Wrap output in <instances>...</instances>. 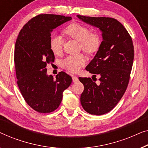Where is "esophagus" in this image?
Instances as JSON below:
<instances>
[{
    "label": "esophagus",
    "instance_id": "obj_1",
    "mask_svg": "<svg viewBox=\"0 0 148 148\" xmlns=\"http://www.w3.org/2000/svg\"><path fill=\"white\" fill-rule=\"evenodd\" d=\"M72 80H73L74 82H76L78 81V78L77 76H72Z\"/></svg>",
    "mask_w": 148,
    "mask_h": 148
}]
</instances>
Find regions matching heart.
<instances>
[{
  "instance_id": "1",
  "label": "heart",
  "mask_w": 148,
  "mask_h": 148,
  "mask_svg": "<svg viewBox=\"0 0 148 148\" xmlns=\"http://www.w3.org/2000/svg\"><path fill=\"white\" fill-rule=\"evenodd\" d=\"M65 34L80 42V49L87 53H92L99 49L101 37L96 32H90L86 26L80 23H72L64 29ZM64 40L60 35H53L49 41V47L55 55H59L63 50ZM86 58L82 54L69 56L62 60V68L71 72H77L86 63Z\"/></svg>"
}]
</instances>
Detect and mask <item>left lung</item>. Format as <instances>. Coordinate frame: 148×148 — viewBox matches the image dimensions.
Masks as SVG:
<instances>
[{"label": "left lung", "instance_id": "obj_1", "mask_svg": "<svg viewBox=\"0 0 148 148\" xmlns=\"http://www.w3.org/2000/svg\"><path fill=\"white\" fill-rule=\"evenodd\" d=\"M77 17L102 32L99 50L86 67L94 74L92 77L100 75L99 84L90 78H78L84 87L80 96L83 109L91 115H101L115 107L127 87L134 58L132 39L123 25L113 18Z\"/></svg>", "mask_w": 148, "mask_h": 148}]
</instances>
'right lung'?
<instances>
[{"label":"right lung","mask_w":148,"mask_h":148,"mask_svg":"<svg viewBox=\"0 0 148 148\" xmlns=\"http://www.w3.org/2000/svg\"><path fill=\"white\" fill-rule=\"evenodd\" d=\"M71 19L58 14H39L25 25L16 39L14 62L18 86L26 103L39 113L58 109L63 92L72 83L71 76L65 72L53 78L47 75L46 68L55 58L49 47L51 33Z\"/></svg>","instance_id":"add662e5"}]
</instances>
